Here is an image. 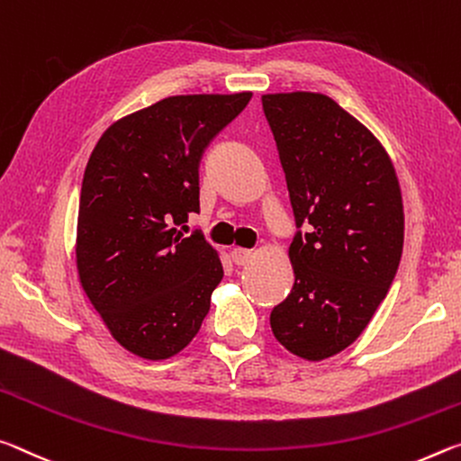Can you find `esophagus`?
I'll use <instances>...</instances> for the list:
<instances>
[{
  "mask_svg": "<svg viewBox=\"0 0 461 461\" xmlns=\"http://www.w3.org/2000/svg\"><path fill=\"white\" fill-rule=\"evenodd\" d=\"M230 258H232V261L237 263V266H249V263L253 261L255 253L249 251V249L235 247V249H232V251H230Z\"/></svg>",
  "mask_w": 461,
  "mask_h": 461,
  "instance_id": "34e87169",
  "label": "esophagus"
}]
</instances>
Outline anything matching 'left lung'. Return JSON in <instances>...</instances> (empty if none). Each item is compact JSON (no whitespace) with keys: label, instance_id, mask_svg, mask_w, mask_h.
<instances>
[{"label":"left lung","instance_id":"obj_1","mask_svg":"<svg viewBox=\"0 0 461 461\" xmlns=\"http://www.w3.org/2000/svg\"><path fill=\"white\" fill-rule=\"evenodd\" d=\"M298 230L294 288L269 316L294 356L321 361L364 333L394 280L404 243L396 169L382 142L324 94L261 95Z\"/></svg>","mask_w":461,"mask_h":461}]
</instances>
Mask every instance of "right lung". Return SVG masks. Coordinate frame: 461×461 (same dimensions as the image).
<instances>
[{"label":"right lung","mask_w":461,"mask_h":461,"mask_svg":"<svg viewBox=\"0 0 461 461\" xmlns=\"http://www.w3.org/2000/svg\"><path fill=\"white\" fill-rule=\"evenodd\" d=\"M251 92L171 95L116 120L83 173L75 258L83 292L134 356L169 359L198 335L224 271L176 229L200 212L202 153Z\"/></svg>","instance_id":"1"}]
</instances>
